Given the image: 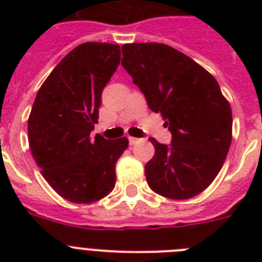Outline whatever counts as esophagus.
<instances>
[{"label":"esophagus","mask_w":262,"mask_h":262,"mask_svg":"<svg viewBox=\"0 0 262 262\" xmlns=\"http://www.w3.org/2000/svg\"><path fill=\"white\" fill-rule=\"evenodd\" d=\"M139 141L140 140L136 139V137H129V144H130V145H135V144H137Z\"/></svg>","instance_id":"obj_1"}]
</instances>
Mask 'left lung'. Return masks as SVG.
Masks as SVG:
<instances>
[{"instance_id": "obj_1", "label": "left lung", "mask_w": 262, "mask_h": 262, "mask_svg": "<svg viewBox=\"0 0 262 262\" xmlns=\"http://www.w3.org/2000/svg\"><path fill=\"white\" fill-rule=\"evenodd\" d=\"M122 67L148 107L171 132L170 145L151 139L155 155L145 164L152 190L171 200L204 191L219 174L232 140V113L215 77L163 43H127Z\"/></svg>"}]
</instances>
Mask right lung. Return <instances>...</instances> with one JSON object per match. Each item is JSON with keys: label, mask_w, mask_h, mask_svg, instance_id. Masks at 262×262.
<instances>
[{"label": "right lung", "mask_w": 262, "mask_h": 262, "mask_svg": "<svg viewBox=\"0 0 262 262\" xmlns=\"http://www.w3.org/2000/svg\"><path fill=\"white\" fill-rule=\"evenodd\" d=\"M118 45L75 47L39 88L28 118V143L43 178L68 201L90 204L115 186V164L126 137H91L102 91L119 65Z\"/></svg>", "instance_id": "right-lung-1"}]
</instances>
